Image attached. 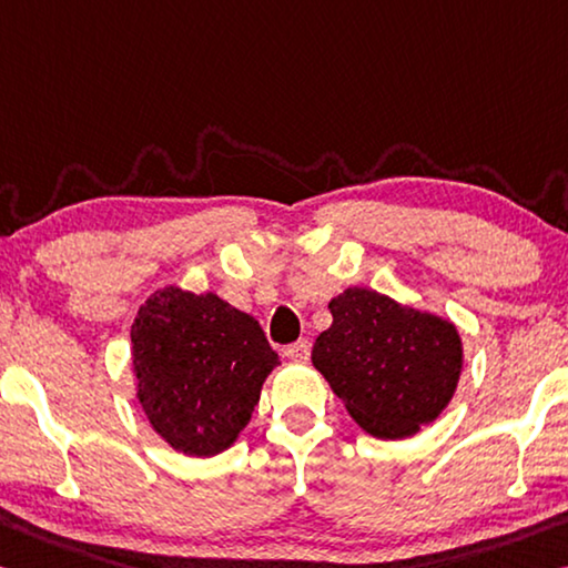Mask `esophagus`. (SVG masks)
<instances>
[{"label": "esophagus", "mask_w": 568, "mask_h": 568, "mask_svg": "<svg viewBox=\"0 0 568 568\" xmlns=\"http://www.w3.org/2000/svg\"><path fill=\"white\" fill-rule=\"evenodd\" d=\"M285 356L291 358V362H308V356H311V341L308 338H301V341H295V344H291L285 348Z\"/></svg>", "instance_id": "34e87169"}]
</instances>
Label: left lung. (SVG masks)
<instances>
[{"label": "left lung", "mask_w": 568, "mask_h": 568, "mask_svg": "<svg viewBox=\"0 0 568 568\" xmlns=\"http://www.w3.org/2000/svg\"><path fill=\"white\" fill-rule=\"evenodd\" d=\"M333 323L313 344V366L368 435L402 439L453 399L463 372L457 328L368 287L328 303Z\"/></svg>", "instance_id": "left-lung-1"}]
</instances>
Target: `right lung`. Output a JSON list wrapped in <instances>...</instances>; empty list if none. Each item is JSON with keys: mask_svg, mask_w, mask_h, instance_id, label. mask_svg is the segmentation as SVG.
I'll use <instances>...</instances> for the list:
<instances>
[{"mask_svg": "<svg viewBox=\"0 0 568 568\" xmlns=\"http://www.w3.org/2000/svg\"><path fill=\"white\" fill-rule=\"evenodd\" d=\"M139 402L166 443L212 457L235 443L277 366L260 323L214 293L156 291L131 326Z\"/></svg>", "mask_w": 568, "mask_h": 568, "instance_id": "obj_1", "label": "right lung"}]
</instances>
